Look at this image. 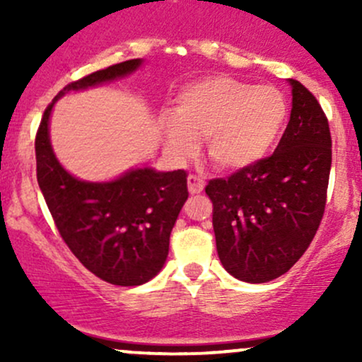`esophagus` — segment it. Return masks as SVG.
Wrapping results in <instances>:
<instances>
[{
    "label": "esophagus",
    "mask_w": 362,
    "mask_h": 362,
    "mask_svg": "<svg viewBox=\"0 0 362 362\" xmlns=\"http://www.w3.org/2000/svg\"><path fill=\"white\" fill-rule=\"evenodd\" d=\"M204 185L206 182L201 177L189 175V178H187V187H189L190 194H201L204 190Z\"/></svg>",
    "instance_id": "obj_1"
}]
</instances>
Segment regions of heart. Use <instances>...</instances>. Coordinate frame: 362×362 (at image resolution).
I'll return each instance as SVG.
<instances>
[{
	"instance_id": "obj_1",
	"label": "heart",
	"mask_w": 362,
	"mask_h": 362,
	"mask_svg": "<svg viewBox=\"0 0 362 362\" xmlns=\"http://www.w3.org/2000/svg\"><path fill=\"white\" fill-rule=\"evenodd\" d=\"M288 100L274 86H255L231 76H209L177 95L172 119L160 122L172 155L190 156L206 139L218 168L243 170L269 156L288 122Z\"/></svg>"
}]
</instances>
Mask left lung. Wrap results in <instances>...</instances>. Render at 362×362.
Instances as JSON below:
<instances>
[{
    "label": "left lung",
    "mask_w": 362,
    "mask_h": 362,
    "mask_svg": "<svg viewBox=\"0 0 362 362\" xmlns=\"http://www.w3.org/2000/svg\"><path fill=\"white\" fill-rule=\"evenodd\" d=\"M293 109L272 156L206 187L219 260L236 279L282 276L310 247L323 218L332 138L313 93L289 80Z\"/></svg>",
    "instance_id": "8db88e82"
}]
</instances>
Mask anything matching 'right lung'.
<instances>
[{
	"label": "right lung",
	"mask_w": 362,
	"mask_h": 362,
	"mask_svg": "<svg viewBox=\"0 0 362 362\" xmlns=\"http://www.w3.org/2000/svg\"><path fill=\"white\" fill-rule=\"evenodd\" d=\"M141 64L143 59L124 61L66 85L45 109L35 138L37 182L59 235L90 272L115 286L144 284L161 271L189 197L187 173L138 167L110 182L80 180L54 155L49 120L66 93L126 78Z\"/></svg>",
	"instance_id": "right-lung-1"
}]
</instances>
